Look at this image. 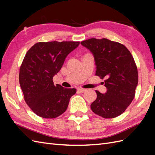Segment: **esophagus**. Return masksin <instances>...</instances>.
<instances>
[{
	"label": "esophagus",
	"instance_id": "obj_1",
	"mask_svg": "<svg viewBox=\"0 0 155 155\" xmlns=\"http://www.w3.org/2000/svg\"><path fill=\"white\" fill-rule=\"evenodd\" d=\"M78 90L79 92H80L81 93H83V92H85V91H87V89L83 88H78Z\"/></svg>",
	"mask_w": 155,
	"mask_h": 155
}]
</instances>
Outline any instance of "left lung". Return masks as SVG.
Returning <instances> with one entry per match:
<instances>
[{
	"label": "left lung",
	"instance_id": "8db88e82",
	"mask_svg": "<svg viewBox=\"0 0 155 155\" xmlns=\"http://www.w3.org/2000/svg\"><path fill=\"white\" fill-rule=\"evenodd\" d=\"M94 57L96 76L105 78V94L96 91L97 97L91 105L95 114L113 118L126 110L135 96L138 83L137 65L129 50L118 42L105 38L81 42Z\"/></svg>",
	"mask_w": 155,
	"mask_h": 155
}]
</instances>
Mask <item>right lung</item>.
Segmentation results:
<instances>
[{"instance_id":"1","label":"right lung","mask_w":155,"mask_h":155,"mask_svg":"<svg viewBox=\"0 0 155 155\" xmlns=\"http://www.w3.org/2000/svg\"><path fill=\"white\" fill-rule=\"evenodd\" d=\"M78 41L39 42L27 51L19 70V83L26 104L37 116L55 118L67 110L76 88L55 85L53 77Z\"/></svg>"}]
</instances>
